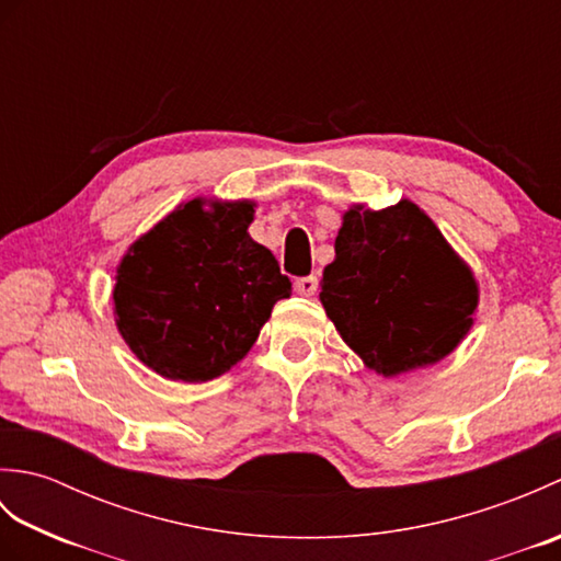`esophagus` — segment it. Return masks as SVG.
<instances>
[{"label": "esophagus", "instance_id": "34e87169", "mask_svg": "<svg viewBox=\"0 0 561 561\" xmlns=\"http://www.w3.org/2000/svg\"><path fill=\"white\" fill-rule=\"evenodd\" d=\"M294 289H296V294H301V296H313L316 289H318V277H316V274H308V277H299V279L294 282Z\"/></svg>", "mask_w": 561, "mask_h": 561}]
</instances>
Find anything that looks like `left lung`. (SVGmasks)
I'll return each instance as SVG.
<instances>
[{"label": "left lung", "mask_w": 561, "mask_h": 561, "mask_svg": "<svg viewBox=\"0 0 561 561\" xmlns=\"http://www.w3.org/2000/svg\"><path fill=\"white\" fill-rule=\"evenodd\" d=\"M320 301L371 371L392 378L432 366L472 328L480 289L472 270L410 199L344 211Z\"/></svg>", "instance_id": "left-lung-1"}]
</instances>
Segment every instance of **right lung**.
Returning <instances> with one entry per match:
<instances>
[{
  "mask_svg": "<svg viewBox=\"0 0 561 561\" xmlns=\"http://www.w3.org/2000/svg\"><path fill=\"white\" fill-rule=\"evenodd\" d=\"M255 202L195 197L129 245L113 289L115 325L151 371L205 383L253 347L289 299L279 262L248 233Z\"/></svg>",
  "mask_w": 561,
  "mask_h": 561,
  "instance_id": "add662e5",
  "label": "right lung"
}]
</instances>
